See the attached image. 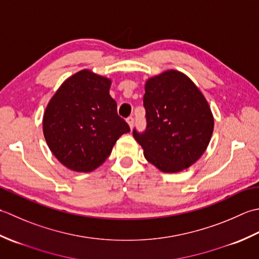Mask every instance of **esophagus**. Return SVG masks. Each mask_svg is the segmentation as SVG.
<instances>
[{"mask_svg": "<svg viewBox=\"0 0 259 259\" xmlns=\"http://www.w3.org/2000/svg\"><path fill=\"white\" fill-rule=\"evenodd\" d=\"M126 120H127L130 127L133 128V126H134V117H132V116H130V117H128L127 119H126Z\"/></svg>", "mask_w": 259, "mask_h": 259, "instance_id": "esophagus-1", "label": "esophagus"}]
</instances>
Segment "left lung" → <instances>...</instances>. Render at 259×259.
Here are the masks:
<instances>
[{
	"label": "left lung",
	"mask_w": 259,
	"mask_h": 259,
	"mask_svg": "<svg viewBox=\"0 0 259 259\" xmlns=\"http://www.w3.org/2000/svg\"><path fill=\"white\" fill-rule=\"evenodd\" d=\"M146 130L133 131L145 159L165 173L180 172L207 150L213 115L207 99L187 75L166 70L147 79L143 98Z\"/></svg>",
	"instance_id": "8db88e82"
}]
</instances>
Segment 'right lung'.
<instances>
[{
  "instance_id": "obj_1",
  "label": "right lung",
  "mask_w": 259,
  "mask_h": 259,
  "mask_svg": "<svg viewBox=\"0 0 259 259\" xmlns=\"http://www.w3.org/2000/svg\"><path fill=\"white\" fill-rule=\"evenodd\" d=\"M110 79L88 69L58 88L46 108L42 128L57 160L76 172H91L106 161L120 136L131 131L110 97Z\"/></svg>"
}]
</instances>
